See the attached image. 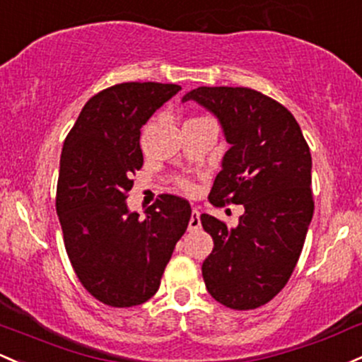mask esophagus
Instances as JSON below:
<instances>
[{
  "instance_id": "esophagus-1",
  "label": "esophagus",
  "mask_w": 362,
  "mask_h": 362,
  "mask_svg": "<svg viewBox=\"0 0 362 362\" xmlns=\"http://www.w3.org/2000/svg\"><path fill=\"white\" fill-rule=\"evenodd\" d=\"M201 228V218H199V211L196 208L192 209V214H190V220H189V230L194 232V230H199Z\"/></svg>"
}]
</instances>
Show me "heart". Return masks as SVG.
<instances>
[{
  "mask_svg": "<svg viewBox=\"0 0 362 362\" xmlns=\"http://www.w3.org/2000/svg\"><path fill=\"white\" fill-rule=\"evenodd\" d=\"M182 185H184V187H189V184H187V182H182Z\"/></svg>",
  "mask_w": 362,
  "mask_h": 362,
  "instance_id": "b5f03b06",
  "label": "heart"
}]
</instances>
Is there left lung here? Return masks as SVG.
I'll return each mask as SVG.
<instances>
[{"label": "left lung", "instance_id": "left-lung-1", "mask_svg": "<svg viewBox=\"0 0 362 362\" xmlns=\"http://www.w3.org/2000/svg\"><path fill=\"white\" fill-rule=\"evenodd\" d=\"M211 111L230 148L214 178V206L244 204L235 228L201 214L214 247L202 263L213 299L256 309L291 278L315 211L311 151L293 115L247 87H197L182 98Z\"/></svg>", "mask_w": 362, "mask_h": 362}]
</instances>
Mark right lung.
<instances>
[{
  "mask_svg": "<svg viewBox=\"0 0 362 362\" xmlns=\"http://www.w3.org/2000/svg\"><path fill=\"white\" fill-rule=\"evenodd\" d=\"M178 90L158 82L111 86L86 103L63 142L57 213L66 254L86 291L113 308L158 292L192 214L189 201L172 194L160 196L144 220L127 206L144 163L142 125Z\"/></svg>",
  "mask_w": 362,
  "mask_h": 362,
  "instance_id": "obj_1",
  "label": "right lung"
}]
</instances>
